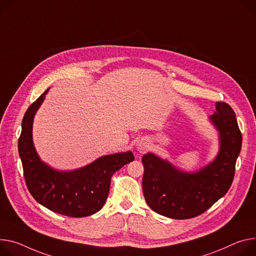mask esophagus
Returning a JSON list of instances; mask_svg holds the SVG:
<instances>
[{
  "label": "esophagus",
  "instance_id": "obj_1",
  "mask_svg": "<svg viewBox=\"0 0 256 256\" xmlns=\"http://www.w3.org/2000/svg\"><path fill=\"white\" fill-rule=\"evenodd\" d=\"M136 150H138V152H140V153H145V152L147 151L149 145H148L147 141L142 140V141H138V142L136 143Z\"/></svg>",
  "mask_w": 256,
  "mask_h": 256
}]
</instances>
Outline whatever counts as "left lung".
Instances as JSON below:
<instances>
[{
	"instance_id": "left-lung-1",
	"label": "left lung",
	"mask_w": 256,
	"mask_h": 256,
	"mask_svg": "<svg viewBox=\"0 0 256 256\" xmlns=\"http://www.w3.org/2000/svg\"><path fill=\"white\" fill-rule=\"evenodd\" d=\"M208 120L218 134L220 148L214 159L200 170H182L152 152L142 157L143 193L153 212L170 218H192L228 191L241 151L242 134L235 112L224 102L216 103V111Z\"/></svg>"
}]
</instances>
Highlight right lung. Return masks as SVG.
<instances>
[{"instance_id":"obj_1","label":"right lung","mask_w":256,"mask_h":256,"mask_svg":"<svg viewBox=\"0 0 256 256\" xmlns=\"http://www.w3.org/2000/svg\"><path fill=\"white\" fill-rule=\"evenodd\" d=\"M48 92L49 88L28 107L22 120L18 151L28 189L40 204L53 212L72 218L92 216L105 204L112 176L134 156L132 151L104 155L72 170H58L46 164L36 150L32 124Z\"/></svg>"}]
</instances>
